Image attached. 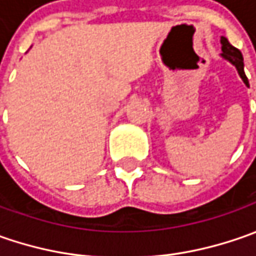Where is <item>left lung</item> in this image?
I'll return each instance as SVG.
<instances>
[{
	"mask_svg": "<svg viewBox=\"0 0 256 256\" xmlns=\"http://www.w3.org/2000/svg\"><path fill=\"white\" fill-rule=\"evenodd\" d=\"M221 50H222V54L221 56L224 60H226L228 62H231L235 68H236V71H238V74L242 78V81H244V84L246 85V86H250V82H248V78H246V75H245V71H244V56H242L241 51L240 50H236L235 46H232L230 44V41L225 38V36H221Z\"/></svg>",
	"mask_w": 256,
	"mask_h": 256,
	"instance_id": "1",
	"label": "left lung"
}]
</instances>
